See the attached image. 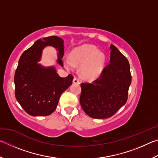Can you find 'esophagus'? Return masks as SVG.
I'll return each instance as SVG.
<instances>
[{"label":"esophagus","mask_w":158,"mask_h":158,"mask_svg":"<svg viewBox=\"0 0 158 158\" xmlns=\"http://www.w3.org/2000/svg\"><path fill=\"white\" fill-rule=\"evenodd\" d=\"M73 83L74 84H79V79L78 78H77V77H74V79H73Z\"/></svg>","instance_id":"obj_1"}]
</instances>
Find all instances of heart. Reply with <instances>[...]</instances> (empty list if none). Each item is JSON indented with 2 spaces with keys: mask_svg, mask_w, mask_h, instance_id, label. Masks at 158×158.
<instances>
[{
  "mask_svg": "<svg viewBox=\"0 0 158 158\" xmlns=\"http://www.w3.org/2000/svg\"><path fill=\"white\" fill-rule=\"evenodd\" d=\"M95 46L85 44L77 47L72 52L69 58H66L65 65L69 69L74 66H81V75L87 79L98 77L103 68L105 56L98 52Z\"/></svg>",
  "mask_w": 158,
  "mask_h": 158,
  "instance_id": "obj_1",
  "label": "heart"
}]
</instances>
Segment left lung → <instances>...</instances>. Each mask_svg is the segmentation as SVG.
<instances>
[{
    "label": "left lung",
    "instance_id": "left-lung-1",
    "mask_svg": "<svg viewBox=\"0 0 158 158\" xmlns=\"http://www.w3.org/2000/svg\"><path fill=\"white\" fill-rule=\"evenodd\" d=\"M110 60L97 79L81 84L80 104L88 116L93 118L111 117L127 100L132 81L126 57L113 44Z\"/></svg>",
    "mask_w": 158,
    "mask_h": 158
}]
</instances>
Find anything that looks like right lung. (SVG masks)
Wrapping results in <instances>:
<instances>
[{"label": "right lung", "mask_w": 158, "mask_h": 158, "mask_svg": "<svg viewBox=\"0 0 158 158\" xmlns=\"http://www.w3.org/2000/svg\"><path fill=\"white\" fill-rule=\"evenodd\" d=\"M63 42L57 36L37 40L19 58L14 77L15 97L31 116L52 114L57 107L61 94L73 84V74L60 77L53 67L44 68L37 63L40 60L44 47L49 45L58 51V63L63 66Z\"/></svg>", "instance_id": "obj_1"}]
</instances>
